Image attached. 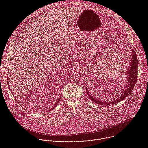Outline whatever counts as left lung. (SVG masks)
<instances>
[{
    "label": "left lung",
    "instance_id": "8db88e82",
    "mask_svg": "<svg viewBox=\"0 0 148 148\" xmlns=\"http://www.w3.org/2000/svg\"><path fill=\"white\" fill-rule=\"evenodd\" d=\"M132 62H130V64L129 65V69H128V72L127 74V87H125L126 88L123 91L124 92H122L123 94H122L121 97H118L116 98L114 97V99H115V100L112 101H103L100 100V99H98L96 98H94V96H92L90 95L91 94L89 92L88 89H86V92L87 93L88 95L89 96V98L91 99L93 101H94L95 103L99 104L100 105H111V104H114L123 99L126 98L133 91L134 87L136 83L137 80V75H138V58L137 57V55L136 54V51L133 50H132Z\"/></svg>",
    "mask_w": 148,
    "mask_h": 148
}]
</instances>
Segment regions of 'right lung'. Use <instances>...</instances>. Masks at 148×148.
Returning <instances> with one entry per match:
<instances>
[{
    "label": "right lung",
    "mask_w": 148,
    "mask_h": 148,
    "mask_svg": "<svg viewBox=\"0 0 148 148\" xmlns=\"http://www.w3.org/2000/svg\"><path fill=\"white\" fill-rule=\"evenodd\" d=\"M8 83V87H9V86H8V85H9V84H8V83ZM60 99H58V100L57 101V103H56V104L54 106V107H53L52 108H51V109L50 110V111H51V110H53V109L54 108V107H55L57 106V104H58V102H60Z\"/></svg>",
    "instance_id": "add662e5"
}]
</instances>
